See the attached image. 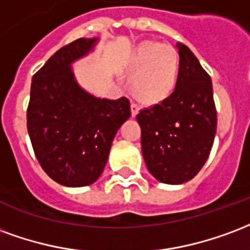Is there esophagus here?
<instances>
[{"label": "esophagus", "mask_w": 250, "mask_h": 250, "mask_svg": "<svg viewBox=\"0 0 250 250\" xmlns=\"http://www.w3.org/2000/svg\"><path fill=\"white\" fill-rule=\"evenodd\" d=\"M130 110H132L133 117H136V116H137V113L140 112V105L136 103H132V105H130Z\"/></svg>", "instance_id": "obj_1"}]
</instances>
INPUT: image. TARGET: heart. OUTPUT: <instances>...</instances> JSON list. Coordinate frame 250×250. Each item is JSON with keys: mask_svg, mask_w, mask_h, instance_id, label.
I'll list each match as a JSON object with an SVG mask.
<instances>
[{"mask_svg": "<svg viewBox=\"0 0 250 250\" xmlns=\"http://www.w3.org/2000/svg\"><path fill=\"white\" fill-rule=\"evenodd\" d=\"M129 67L134 96L145 103H156L169 96L176 86L180 57L170 45L145 41L133 50Z\"/></svg>", "mask_w": 250, "mask_h": 250, "instance_id": "1", "label": "heart"}]
</instances>
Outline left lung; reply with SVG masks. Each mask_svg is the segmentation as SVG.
Masks as SVG:
<instances>
[{
	"label": "left lung",
	"mask_w": 250,
	"mask_h": 250,
	"mask_svg": "<svg viewBox=\"0 0 250 250\" xmlns=\"http://www.w3.org/2000/svg\"><path fill=\"white\" fill-rule=\"evenodd\" d=\"M180 72L174 92L137 114L147 170L164 184L192 180L213 146L217 112L210 77L187 45L177 43Z\"/></svg>",
	"instance_id": "8db88e82"
}]
</instances>
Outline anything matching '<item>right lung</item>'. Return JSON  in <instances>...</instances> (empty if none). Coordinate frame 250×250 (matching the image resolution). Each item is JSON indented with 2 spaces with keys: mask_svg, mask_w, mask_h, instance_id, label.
Masks as SVG:
<instances>
[{
  "mask_svg": "<svg viewBox=\"0 0 250 250\" xmlns=\"http://www.w3.org/2000/svg\"><path fill=\"white\" fill-rule=\"evenodd\" d=\"M97 38H78L57 50L32 80L26 112L33 150L45 173L65 187H86L104 172L113 138L130 103L97 98L74 78L72 63L92 52Z\"/></svg>",
  "mask_w": 250,
  "mask_h": 250,
  "instance_id": "right-lung-1",
  "label": "right lung"
}]
</instances>
